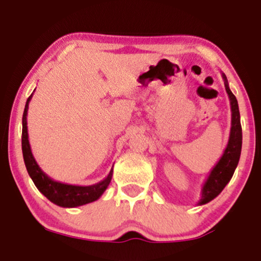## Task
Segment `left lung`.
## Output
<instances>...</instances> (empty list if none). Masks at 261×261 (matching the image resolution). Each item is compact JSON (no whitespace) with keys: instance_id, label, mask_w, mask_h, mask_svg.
Segmentation results:
<instances>
[{"instance_id":"obj_1","label":"left lung","mask_w":261,"mask_h":261,"mask_svg":"<svg viewBox=\"0 0 261 261\" xmlns=\"http://www.w3.org/2000/svg\"><path fill=\"white\" fill-rule=\"evenodd\" d=\"M223 80H224V87L227 90L230 101V111H231V126L230 134H229V140L227 147L217 165L214 166L213 170L210 172V176L207 177L200 190V199L197 204L203 205L205 203L211 202L212 199L216 198L217 196L224 190L225 186L230 181L233 177L234 171H236L238 162L240 159V152H242V125H240V114L239 107H238V100L231 90L229 89V84L227 76L224 73H222Z\"/></svg>"}]
</instances>
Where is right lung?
I'll return each mask as SVG.
<instances>
[{"label":"right lung","mask_w":261,"mask_h":261,"mask_svg":"<svg viewBox=\"0 0 261 261\" xmlns=\"http://www.w3.org/2000/svg\"><path fill=\"white\" fill-rule=\"evenodd\" d=\"M33 94H31L30 98L25 102L23 117H22V152H23V160L27 172L36 187L44 197H47L54 204L64 208H74L79 205L88 204L99 199L101 194L107 191L108 186L110 185L113 178V168L102 181L91 186H75L62 183L51 179L48 174L42 171L37 163L36 159L33 157L32 150H31L30 140H28V128H27V113L28 105Z\"/></svg>","instance_id":"1"}]
</instances>
